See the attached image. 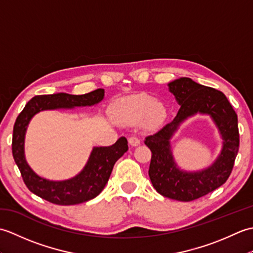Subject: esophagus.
Listing matches in <instances>:
<instances>
[{"label":"esophagus","mask_w":253,"mask_h":253,"mask_svg":"<svg viewBox=\"0 0 253 253\" xmlns=\"http://www.w3.org/2000/svg\"><path fill=\"white\" fill-rule=\"evenodd\" d=\"M128 142H129L130 146L137 147L138 144L140 143V139H139V138L136 137V136H130L129 138H128Z\"/></svg>","instance_id":"1"}]
</instances>
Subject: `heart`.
Masks as SVG:
<instances>
[{"label":"heart","mask_w":253,"mask_h":253,"mask_svg":"<svg viewBox=\"0 0 253 253\" xmlns=\"http://www.w3.org/2000/svg\"><path fill=\"white\" fill-rule=\"evenodd\" d=\"M113 115L122 124H136L148 115L150 121L158 123L164 116V107L159 102H153L149 95L139 94L118 102Z\"/></svg>","instance_id":"obj_1"}]
</instances>
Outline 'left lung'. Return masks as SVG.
I'll list each match as a JSON object with an SVG mask.
<instances>
[{"mask_svg": "<svg viewBox=\"0 0 253 253\" xmlns=\"http://www.w3.org/2000/svg\"><path fill=\"white\" fill-rule=\"evenodd\" d=\"M169 85L180 109L173 121L146 137L144 144L152 153L149 176L160 195L189 202L217 189L228 179L239 150L238 118L222 91L199 84L186 77L176 79ZM197 112L212 116L222 135L223 149L216 163L209 169L186 173L175 168L169 139L182 120Z\"/></svg>", "mask_w": 253, "mask_h": 253, "instance_id": "left-lung-1", "label": "left lung"}]
</instances>
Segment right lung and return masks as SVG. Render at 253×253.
Masks as SVG:
<instances>
[{
  "label": "right lung",
  "mask_w": 253,
  "mask_h": 253,
  "mask_svg": "<svg viewBox=\"0 0 253 253\" xmlns=\"http://www.w3.org/2000/svg\"><path fill=\"white\" fill-rule=\"evenodd\" d=\"M103 96V89H96L82 95L68 93L36 95L19 113L14 124L12 152L25 185L32 193L58 206H72L89 201L103 190L115 162L128 150L125 137H121L111 147L94 148L82 173L64 181H50L41 178L29 168L24 157L25 131L36 113L43 110L93 105L99 103Z\"/></svg>",
  "instance_id": "right-lung-1"
}]
</instances>
